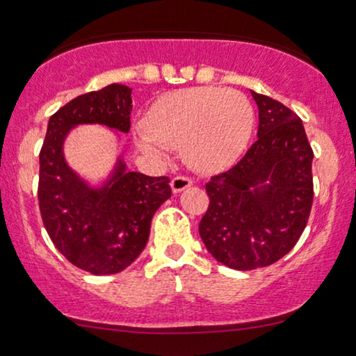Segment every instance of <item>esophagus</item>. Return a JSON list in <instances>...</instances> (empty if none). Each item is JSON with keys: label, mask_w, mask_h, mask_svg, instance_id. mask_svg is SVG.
Returning a JSON list of instances; mask_svg holds the SVG:
<instances>
[{"label": "esophagus", "mask_w": 356, "mask_h": 356, "mask_svg": "<svg viewBox=\"0 0 356 356\" xmlns=\"http://www.w3.org/2000/svg\"><path fill=\"white\" fill-rule=\"evenodd\" d=\"M191 186H192V179L184 177V175H177V177H174L172 181H170V187H172V191L175 192V194H177V192L189 189Z\"/></svg>", "instance_id": "34e87169"}]
</instances>
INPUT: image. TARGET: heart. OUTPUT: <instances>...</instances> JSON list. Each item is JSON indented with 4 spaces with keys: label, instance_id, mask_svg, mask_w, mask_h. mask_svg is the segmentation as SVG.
<instances>
[{
    "label": "heart",
    "instance_id": "1",
    "mask_svg": "<svg viewBox=\"0 0 356 356\" xmlns=\"http://www.w3.org/2000/svg\"><path fill=\"white\" fill-rule=\"evenodd\" d=\"M137 144L150 155L181 149L199 172L232 164L246 149L254 127L251 104L238 90L184 88L162 95L144 118Z\"/></svg>",
    "mask_w": 356,
    "mask_h": 356
}]
</instances>
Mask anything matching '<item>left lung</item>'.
Wrapping results in <instances>:
<instances>
[{
	"label": "left lung",
	"instance_id": "1",
	"mask_svg": "<svg viewBox=\"0 0 356 356\" xmlns=\"http://www.w3.org/2000/svg\"><path fill=\"white\" fill-rule=\"evenodd\" d=\"M257 140L226 172L206 184L209 207L199 224L207 251L248 271L276 263L303 234L313 204V150L301 118L251 90Z\"/></svg>",
	"mask_w": 356,
	"mask_h": 356
}]
</instances>
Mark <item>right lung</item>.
Wrapping results in <instances>:
<instances>
[{
	"label": "right lung",
	"instance_id": "add662e5",
	"mask_svg": "<svg viewBox=\"0 0 356 356\" xmlns=\"http://www.w3.org/2000/svg\"><path fill=\"white\" fill-rule=\"evenodd\" d=\"M130 112L132 88L127 85L112 83L76 97L50 117L40 152L44 229L72 264L97 276L124 271L144 251L155 211L172 194L170 181L129 172L118 155L107 179L92 186L68 165L63 145L79 125L129 134Z\"/></svg>",
	"mask_w": 356,
	"mask_h": 356
}]
</instances>
